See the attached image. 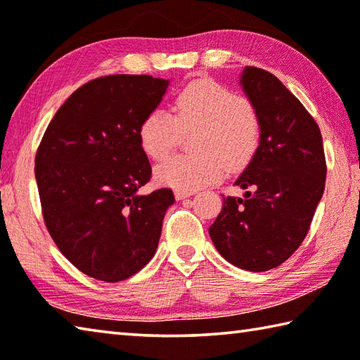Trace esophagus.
I'll return each instance as SVG.
<instances>
[{"label": "esophagus", "mask_w": 360, "mask_h": 360, "mask_svg": "<svg viewBox=\"0 0 360 360\" xmlns=\"http://www.w3.org/2000/svg\"><path fill=\"white\" fill-rule=\"evenodd\" d=\"M175 199L176 200H184V199H186V198H190V196H193V191H180V190H176L175 193Z\"/></svg>", "instance_id": "obj_1"}]
</instances>
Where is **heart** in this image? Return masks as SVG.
<instances>
[{
	"label": "heart",
	"mask_w": 360,
	"mask_h": 360,
	"mask_svg": "<svg viewBox=\"0 0 360 360\" xmlns=\"http://www.w3.org/2000/svg\"><path fill=\"white\" fill-rule=\"evenodd\" d=\"M175 117L162 109L148 112L139 126V142L155 161L172 153L181 131L200 129L196 151L176 155L156 169L160 184L180 191L215 185L231 169H240L253 158L259 143V118L247 99L212 79H198L176 94Z\"/></svg>",
	"instance_id": "1"
}]
</instances>
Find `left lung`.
<instances>
[{
  "instance_id": "1",
  "label": "left lung",
  "mask_w": 360,
  "mask_h": 360,
  "mask_svg": "<svg viewBox=\"0 0 360 360\" xmlns=\"http://www.w3.org/2000/svg\"><path fill=\"white\" fill-rule=\"evenodd\" d=\"M240 85L259 118V145L234 184L247 193L223 198L209 234L226 261L266 272L308 234L324 193L326 156L319 126L274 74L247 66Z\"/></svg>"
}]
</instances>
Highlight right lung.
Instances as JSON below:
<instances>
[{
	"label": "right lung",
	"mask_w": 360,
	"mask_h": 360,
	"mask_svg": "<svg viewBox=\"0 0 360 360\" xmlns=\"http://www.w3.org/2000/svg\"><path fill=\"white\" fill-rule=\"evenodd\" d=\"M169 80L117 74L82 85L49 123L36 181L49 234L66 259L101 281L129 278L153 257L174 193L139 190L151 166L139 126Z\"/></svg>",
	"instance_id": "right-lung-1"
}]
</instances>
